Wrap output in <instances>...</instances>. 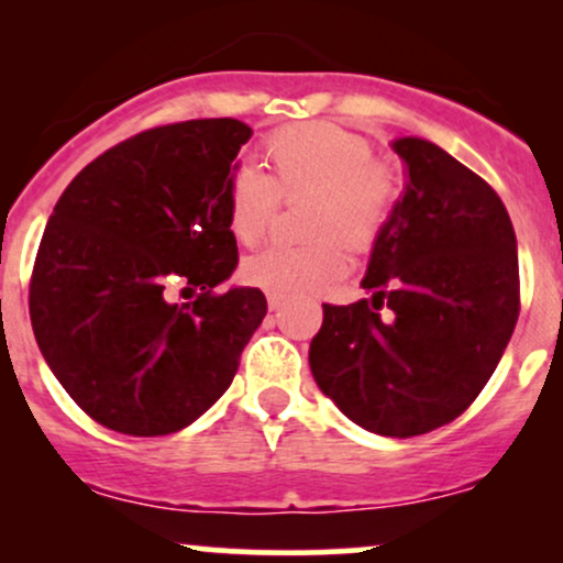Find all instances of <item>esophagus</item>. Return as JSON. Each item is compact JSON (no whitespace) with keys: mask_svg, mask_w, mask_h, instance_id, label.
I'll use <instances>...</instances> for the list:
<instances>
[{"mask_svg":"<svg viewBox=\"0 0 563 563\" xmlns=\"http://www.w3.org/2000/svg\"><path fill=\"white\" fill-rule=\"evenodd\" d=\"M267 303H269V309H273V312H275V309H280V307H283V296L269 294V296H267Z\"/></svg>","mask_w":563,"mask_h":563,"instance_id":"1","label":"esophagus"}]
</instances>
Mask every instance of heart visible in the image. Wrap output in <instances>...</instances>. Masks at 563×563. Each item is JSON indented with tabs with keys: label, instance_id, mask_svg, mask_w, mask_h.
<instances>
[{
	"label": "heart",
	"instance_id": "obj_1",
	"mask_svg": "<svg viewBox=\"0 0 563 563\" xmlns=\"http://www.w3.org/2000/svg\"><path fill=\"white\" fill-rule=\"evenodd\" d=\"M273 174L238 164L228 183L230 230L241 243H260L273 228L280 198L309 196V243H275L249 256L243 275L251 286L277 296L328 288L349 267L346 243L371 251L389 230L402 200V177L373 158L363 134L335 124L283 126L264 137Z\"/></svg>",
	"mask_w": 563,
	"mask_h": 563
}]
</instances>
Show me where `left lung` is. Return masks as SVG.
Instances as JSON below:
<instances>
[{
	"label": "left lung",
	"instance_id": "8db88e82",
	"mask_svg": "<svg viewBox=\"0 0 563 563\" xmlns=\"http://www.w3.org/2000/svg\"><path fill=\"white\" fill-rule=\"evenodd\" d=\"M405 196L373 245V299L322 303L309 367L349 421L418 437L479 397L519 320V254L503 200L429 140L402 137Z\"/></svg>",
	"mask_w": 563,
	"mask_h": 563
}]
</instances>
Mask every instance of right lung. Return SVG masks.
Wrapping results in <instances>:
<instances>
[{
  "mask_svg": "<svg viewBox=\"0 0 563 563\" xmlns=\"http://www.w3.org/2000/svg\"><path fill=\"white\" fill-rule=\"evenodd\" d=\"M249 137L238 119L145 129L84 166L55 203L31 325L63 389L106 429L190 426L228 391L267 314L260 288L214 290L238 264L228 183ZM179 285L201 294L174 305Z\"/></svg>",
  "mask_w": 563,
  "mask_h": 563,
  "instance_id": "obj_1",
  "label": "right lung"
}]
</instances>
